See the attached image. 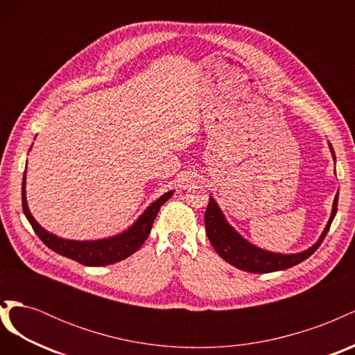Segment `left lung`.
<instances>
[{
  "label": "left lung",
  "instance_id": "8db88e82",
  "mask_svg": "<svg viewBox=\"0 0 355 355\" xmlns=\"http://www.w3.org/2000/svg\"><path fill=\"white\" fill-rule=\"evenodd\" d=\"M330 153L333 159L336 161L335 151H333L331 145L329 144ZM336 171V170H335ZM338 198H339V191L333 200V207L330 213V219L326 225L324 231L321 232L320 239L308 247L306 250L299 252V253H274L270 250H263L261 247L252 244L247 241L243 235H240L235 228H232L230 222L225 218L223 211L218 206V202L210 196L209 198V206L206 209V214H204V225H206V232L210 240V244L216 253L222 257L223 261H227L232 266L239 268V270L253 272V274H266V272H274V271H283L287 268H292L313 254L318 245L323 243L324 237L329 232L330 225L336 216L338 210Z\"/></svg>",
  "mask_w": 355,
  "mask_h": 355
}]
</instances>
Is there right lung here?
Wrapping results in <instances>:
<instances>
[{
    "mask_svg": "<svg viewBox=\"0 0 355 355\" xmlns=\"http://www.w3.org/2000/svg\"><path fill=\"white\" fill-rule=\"evenodd\" d=\"M175 191H168L161 196L157 201L149 204L146 210L139 216L130 227L121 234H116L110 239L92 240V241H78V240H67L58 237L53 232H49L34 219L31 214L26 201V170L24 173L22 182V207L26 219L29 220L31 227L34 228L40 240L44 243L49 249L56 252L62 256H67L69 259L77 261L85 266H105L115 262H120L125 257L133 254L139 250L145 240L151 232L153 223L158 214L159 207L173 196Z\"/></svg>",
    "mask_w": 355,
    "mask_h": 355,
    "instance_id": "right-lung-1",
    "label": "right lung"
}]
</instances>
